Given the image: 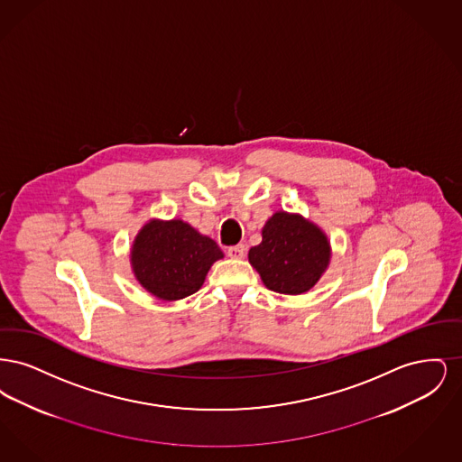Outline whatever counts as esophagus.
<instances>
[{
	"label": "esophagus",
	"instance_id": "1",
	"mask_svg": "<svg viewBox=\"0 0 462 462\" xmlns=\"http://www.w3.org/2000/svg\"><path fill=\"white\" fill-rule=\"evenodd\" d=\"M228 256L234 258V260H242L245 256V245L244 244H237V245H232L228 247Z\"/></svg>",
	"mask_w": 462,
	"mask_h": 462
}]
</instances>
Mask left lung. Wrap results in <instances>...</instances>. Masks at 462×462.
Masks as SVG:
<instances>
[{"label":"left lung","mask_w":462,"mask_h":462,"mask_svg":"<svg viewBox=\"0 0 462 462\" xmlns=\"http://www.w3.org/2000/svg\"><path fill=\"white\" fill-rule=\"evenodd\" d=\"M262 242L249 249V263L264 286L281 294H303L330 262L328 236L301 215L277 211L264 223Z\"/></svg>","instance_id":"left-lung-1"}]
</instances>
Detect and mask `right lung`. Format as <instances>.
Segmentation results:
<instances>
[{"mask_svg": "<svg viewBox=\"0 0 462 462\" xmlns=\"http://www.w3.org/2000/svg\"><path fill=\"white\" fill-rule=\"evenodd\" d=\"M223 258L218 244L181 220H151L132 247L136 281L162 301L198 292L211 264Z\"/></svg>", "mask_w": 462, "mask_h": 462, "instance_id": "add662e5", "label": "right lung"}]
</instances>
